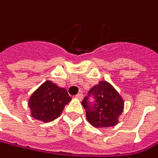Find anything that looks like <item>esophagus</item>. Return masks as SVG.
<instances>
[{"mask_svg":"<svg viewBox=\"0 0 158 158\" xmlns=\"http://www.w3.org/2000/svg\"><path fill=\"white\" fill-rule=\"evenodd\" d=\"M76 98H77V99H78V100H82V98H83V94H77L76 95Z\"/></svg>","mask_w":158,"mask_h":158,"instance_id":"obj_1","label":"esophagus"}]
</instances>
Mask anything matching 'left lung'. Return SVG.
Listing matches in <instances>:
<instances>
[{"label": "left lung", "mask_w": 158, "mask_h": 158, "mask_svg": "<svg viewBox=\"0 0 158 158\" xmlns=\"http://www.w3.org/2000/svg\"><path fill=\"white\" fill-rule=\"evenodd\" d=\"M91 95L95 98L94 103L89 101ZM81 104L86 109L87 120L95 128H108L117 125L118 117L124 109L122 97L107 81H100L94 86Z\"/></svg>", "instance_id": "1"}]
</instances>
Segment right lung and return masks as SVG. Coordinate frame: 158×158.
<instances>
[{"mask_svg": "<svg viewBox=\"0 0 158 158\" xmlns=\"http://www.w3.org/2000/svg\"><path fill=\"white\" fill-rule=\"evenodd\" d=\"M71 97L64 88L58 87L51 81L43 82L30 96L28 106L31 116L42 122H51L63 112Z\"/></svg>", "mask_w": 158, "mask_h": 158, "instance_id": "1", "label": "right lung"}]
</instances>
